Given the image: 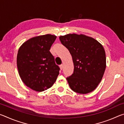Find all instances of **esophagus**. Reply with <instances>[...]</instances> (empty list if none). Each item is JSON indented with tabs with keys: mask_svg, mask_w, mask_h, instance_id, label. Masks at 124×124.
<instances>
[{
	"mask_svg": "<svg viewBox=\"0 0 124 124\" xmlns=\"http://www.w3.org/2000/svg\"><path fill=\"white\" fill-rule=\"evenodd\" d=\"M63 64L60 65V68L61 69V70H63Z\"/></svg>",
	"mask_w": 124,
	"mask_h": 124,
	"instance_id": "1",
	"label": "esophagus"
}]
</instances>
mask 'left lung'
<instances>
[{
    "label": "left lung",
    "instance_id": "left-lung-1",
    "mask_svg": "<svg viewBox=\"0 0 124 124\" xmlns=\"http://www.w3.org/2000/svg\"><path fill=\"white\" fill-rule=\"evenodd\" d=\"M59 38L70 51L74 63L73 73L67 78L70 89L81 94L93 91L106 70V53L103 46L96 39L83 34H68Z\"/></svg>",
    "mask_w": 124,
    "mask_h": 124
}]
</instances>
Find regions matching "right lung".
Here are the masks:
<instances>
[{
	"mask_svg": "<svg viewBox=\"0 0 124 124\" xmlns=\"http://www.w3.org/2000/svg\"><path fill=\"white\" fill-rule=\"evenodd\" d=\"M56 36L46 34L28 40L17 56L18 73L27 86L41 92L51 87L59 74L60 67L50 52Z\"/></svg>",
	"mask_w": 124,
	"mask_h": 124,
	"instance_id": "obj_1",
	"label": "right lung"
}]
</instances>
